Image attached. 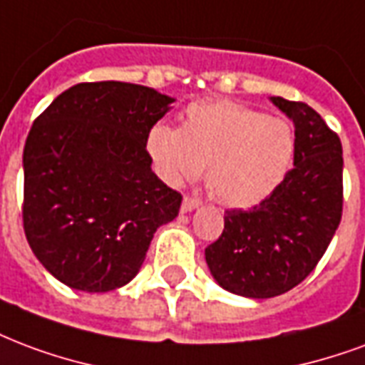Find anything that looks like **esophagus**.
I'll return each mask as SVG.
<instances>
[{
    "instance_id": "esophagus-1",
    "label": "esophagus",
    "mask_w": 365,
    "mask_h": 365,
    "mask_svg": "<svg viewBox=\"0 0 365 365\" xmlns=\"http://www.w3.org/2000/svg\"><path fill=\"white\" fill-rule=\"evenodd\" d=\"M199 205H201V201H199L197 197L185 195L183 197V203H182V212H191V210H195Z\"/></svg>"
}]
</instances>
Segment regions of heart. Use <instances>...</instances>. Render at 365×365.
Here are the masks:
<instances>
[{"mask_svg":"<svg viewBox=\"0 0 365 365\" xmlns=\"http://www.w3.org/2000/svg\"><path fill=\"white\" fill-rule=\"evenodd\" d=\"M147 153L170 185L193 182L207 166V190L228 207H253L277 190L294 156L292 128L232 100L191 104L182 128L156 123Z\"/></svg>","mask_w":365,"mask_h":365,"instance_id":"1","label":"heart"}]
</instances>
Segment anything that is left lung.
<instances>
[{
    "label": "left lung",
    "mask_w": 365,
    "mask_h": 365,
    "mask_svg": "<svg viewBox=\"0 0 365 365\" xmlns=\"http://www.w3.org/2000/svg\"><path fill=\"white\" fill-rule=\"evenodd\" d=\"M294 121V166L250 210L228 209L205 250L218 284L245 298H272L317 267L342 217V145L312 106L272 96Z\"/></svg>",
    "instance_id": "1"
}]
</instances>
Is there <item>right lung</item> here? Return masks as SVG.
I'll list each match as a JSON object with an SVG mask.
<instances>
[{
  "instance_id": "right-lung-1",
  "label": "right lung",
  "mask_w": 365,
  "mask_h": 365,
  "mask_svg": "<svg viewBox=\"0 0 365 365\" xmlns=\"http://www.w3.org/2000/svg\"><path fill=\"white\" fill-rule=\"evenodd\" d=\"M174 98L133 83L67 88L34 120L23 153V228L63 284L110 292L141 269L178 193L150 170L147 135Z\"/></svg>"
}]
</instances>
